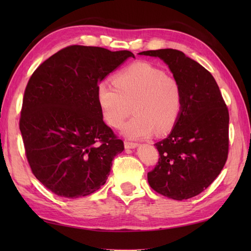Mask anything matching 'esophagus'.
<instances>
[{"mask_svg":"<svg viewBox=\"0 0 251 251\" xmlns=\"http://www.w3.org/2000/svg\"><path fill=\"white\" fill-rule=\"evenodd\" d=\"M124 146H125L126 149H134V148L138 147V143L129 141V140H125L124 141Z\"/></svg>","mask_w":251,"mask_h":251,"instance_id":"34e87169","label":"esophagus"}]
</instances>
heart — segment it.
Segmentation results:
<instances>
[{"label":"heart","mask_w":251,"mask_h":251,"mask_svg":"<svg viewBox=\"0 0 251 251\" xmlns=\"http://www.w3.org/2000/svg\"><path fill=\"white\" fill-rule=\"evenodd\" d=\"M114 83L100 82L96 90L102 119L130 138H147L154 131L163 135L174 128L182 109V92L174 77L147 62H134L122 69Z\"/></svg>","instance_id":"heart-1"}]
</instances>
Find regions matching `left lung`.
<instances>
[{"label":"left lung","instance_id":"1","mask_svg":"<svg viewBox=\"0 0 251 251\" xmlns=\"http://www.w3.org/2000/svg\"><path fill=\"white\" fill-rule=\"evenodd\" d=\"M139 54L161 58L182 92V109L174 129L155 143L159 158L148 173L149 184L169 199L189 200L206 190L225 167L227 106L211 73L182 51L165 49Z\"/></svg>","mask_w":251,"mask_h":251}]
</instances>
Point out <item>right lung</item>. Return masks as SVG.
Segmentation results:
<instances>
[{
    "instance_id": "obj_1",
    "label": "right lung",
    "mask_w": 251,
    "mask_h": 251,
    "mask_svg": "<svg viewBox=\"0 0 251 251\" xmlns=\"http://www.w3.org/2000/svg\"><path fill=\"white\" fill-rule=\"evenodd\" d=\"M128 57L135 56L71 45L41 63L26 84L19 121L25 156L35 178L58 196L99 190L124 150L103 122L96 90Z\"/></svg>"
}]
</instances>
